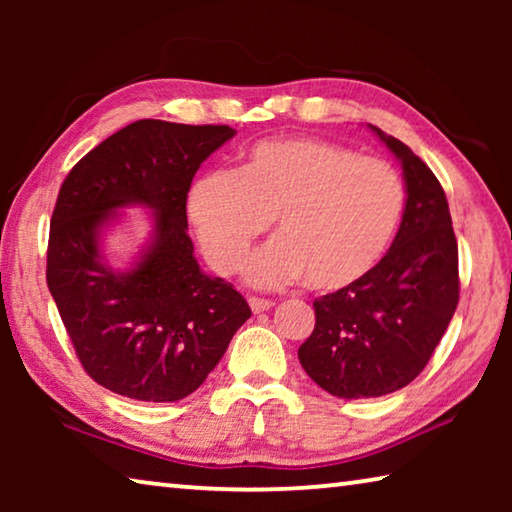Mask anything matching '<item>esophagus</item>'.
Here are the masks:
<instances>
[{"label": "esophagus", "mask_w": 512, "mask_h": 512, "mask_svg": "<svg viewBox=\"0 0 512 512\" xmlns=\"http://www.w3.org/2000/svg\"><path fill=\"white\" fill-rule=\"evenodd\" d=\"M248 305H250V309L255 311V314H262V311H268L273 307V300H268V298H257V296H250L248 298Z\"/></svg>", "instance_id": "1"}]
</instances>
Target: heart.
<instances>
[{"mask_svg": "<svg viewBox=\"0 0 512 512\" xmlns=\"http://www.w3.org/2000/svg\"><path fill=\"white\" fill-rule=\"evenodd\" d=\"M404 201L400 173L384 160L323 140H271L235 173L194 180L187 216L207 264L223 275L277 216L280 235L246 259V280L273 289L307 275L314 289L339 291L379 264Z\"/></svg>", "mask_w": 512, "mask_h": 512, "instance_id": "1", "label": "heart"}]
</instances>
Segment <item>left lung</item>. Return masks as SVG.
<instances>
[{
    "label": "left lung",
    "mask_w": 512,
    "mask_h": 512,
    "mask_svg": "<svg viewBox=\"0 0 512 512\" xmlns=\"http://www.w3.org/2000/svg\"><path fill=\"white\" fill-rule=\"evenodd\" d=\"M402 164L406 205L393 246L372 271L314 302L300 345L307 375L343 400L395 393L420 375L458 305V244L447 196L404 142L370 126Z\"/></svg>",
    "instance_id": "left-lung-1"
}]
</instances>
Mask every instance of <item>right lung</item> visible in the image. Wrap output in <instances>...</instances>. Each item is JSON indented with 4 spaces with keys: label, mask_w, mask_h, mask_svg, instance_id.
I'll use <instances>...</instances> for the list:
<instances>
[{
    "label": "right lung",
    "mask_w": 512,
    "mask_h": 512,
    "mask_svg": "<svg viewBox=\"0 0 512 512\" xmlns=\"http://www.w3.org/2000/svg\"><path fill=\"white\" fill-rule=\"evenodd\" d=\"M230 126L140 119L74 164L51 216L47 287L85 372L142 402L194 393L250 318L244 296L201 271L187 235V194ZM131 204L149 206L150 244L121 272L100 232Z\"/></svg>",
    "instance_id": "obj_1"
}]
</instances>
